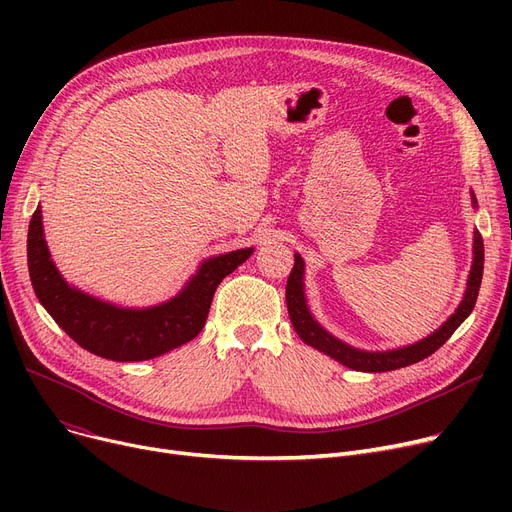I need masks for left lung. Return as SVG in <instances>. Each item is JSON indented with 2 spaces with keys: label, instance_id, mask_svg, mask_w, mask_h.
<instances>
[{
  "label": "left lung",
  "instance_id": "8db88e82",
  "mask_svg": "<svg viewBox=\"0 0 512 512\" xmlns=\"http://www.w3.org/2000/svg\"><path fill=\"white\" fill-rule=\"evenodd\" d=\"M471 203H473V207H477V199L473 193H471ZM481 276H483V238L475 230L473 232V263H471L467 290L463 294L461 305L454 309V313L444 321V324L436 332H432L415 344L392 348V351H361V348H355L351 344L342 342L340 338L332 336L324 326L317 324V319L311 315L309 305H307L305 261L299 253H294V267L288 276L286 305H288L292 328L297 330V334L301 336V340L305 344L317 348L319 353L332 357L334 361L342 363L344 367H351L355 371L380 373V371H392V369L413 365L417 361H423L432 353H436L438 348L452 336V332L459 328L469 317V313L473 311L477 294H479V286H481Z\"/></svg>",
  "mask_w": 512,
  "mask_h": 512
}]
</instances>
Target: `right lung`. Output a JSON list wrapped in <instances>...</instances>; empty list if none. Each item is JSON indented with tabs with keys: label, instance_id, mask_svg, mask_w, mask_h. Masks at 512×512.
<instances>
[{
	"label": "right lung",
	"instance_id": "right-lung-1",
	"mask_svg": "<svg viewBox=\"0 0 512 512\" xmlns=\"http://www.w3.org/2000/svg\"><path fill=\"white\" fill-rule=\"evenodd\" d=\"M251 255L253 247L207 257L176 297L153 307H120L66 282L45 242L41 205L26 238L33 290L45 311L85 351L122 363L155 359L193 340L205 326L215 288Z\"/></svg>",
	"mask_w": 512,
	"mask_h": 512
}]
</instances>
